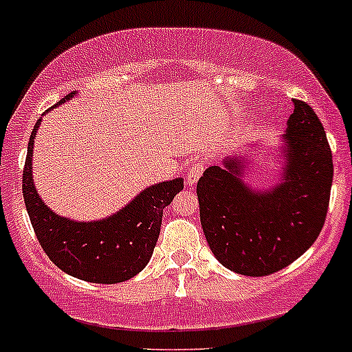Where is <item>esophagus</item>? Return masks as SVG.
Returning <instances> with one entry per match:
<instances>
[{"mask_svg": "<svg viewBox=\"0 0 352 352\" xmlns=\"http://www.w3.org/2000/svg\"><path fill=\"white\" fill-rule=\"evenodd\" d=\"M203 169H205V162H203L201 160L196 161L195 164H191V168L188 169V173H186V183L190 184V186H195V184L198 183V179L201 177Z\"/></svg>", "mask_w": 352, "mask_h": 352, "instance_id": "1", "label": "esophagus"}]
</instances>
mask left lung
<instances>
[{"label":"left lung","mask_w":352,"mask_h":352,"mask_svg":"<svg viewBox=\"0 0 352 352\" xmlns=\"http://www.w3.org/2000/svg\"><path fill=\"white\" fill-rule=\"evenodd\" d=\"M285 132V168L274 188H248L240 157L210 166L196 186L208 245L236 274L265 277L290 265L326 221L334 173L326 131L311 105L294 100Z\"/></svg>","instance_id":"8db88e82"}]
</instances>
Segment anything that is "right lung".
Returning a JSON list of instances; mask_svg holds the SVG:
<instances>
[{
  "label": "right lung",
  "mask_w": 352,
  "mask_h": 352,
  "mask_svg": "<svg viewBox=\"0 0 352 352\" xmlns=\"http://www.w3.org/2000/svg\"><path fill=\"white\" fill-rule=\"evenodd\" d=\"M74 94L77 92L69 94L56 105L72 99ZM40 122L41 119L35 124L28 141L23 198L41 248L60 270L80 280L94 283L129 280L149 262L161 232L162 210L183 190V177L146 188L129 205L105 220L85 223L58 217L41 201L33 184V144Z\"/></svg>",
  "instance_id": "1"
}]
</instances>
